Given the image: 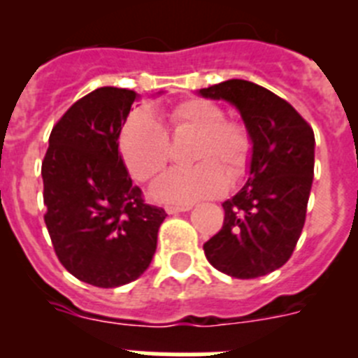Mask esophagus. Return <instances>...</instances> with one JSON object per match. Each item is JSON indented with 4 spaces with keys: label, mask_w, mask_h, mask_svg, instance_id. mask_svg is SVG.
<instances>
[{
    "label": "esophagus",
    "mask_w": 358,
    "mask_h": 358,
    "mask_svg": "<svg viewBox=\"0 0 358 358\" xmlns=\"http://www.w3.org/2000/svg\"><path fill=\"white\" fill-rule=\"evenodd\" d=\"M164 210H166V213L169 215H173V213H181V211L192 210V206H166Z\"/></svg>",
    "instance_id": "obj_1"
}]
</instances>
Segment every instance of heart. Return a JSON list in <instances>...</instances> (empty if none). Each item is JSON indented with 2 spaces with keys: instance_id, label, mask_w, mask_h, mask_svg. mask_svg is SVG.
Masks as SVG:
<instances>
[{
  "instance_id": "obj_1",
  "label": "heart",
  "mask_w": 358,
  "mask_h": 358,
  "mask_svg": "<svg viewBox=\"0 0 358 358\" xmlns=\"http://www.w3.org/2000/svg\"><path fill=\"white\" fill-rule=\"evenodd\" d=\"M176 134L192 132L195 141L188 159L194 166L173 169L152 186V199L163 204H192L217 197L227 188V176L238 181L252 157V138L245 125L226 120L217 103L189 98L166 113ZM120 152L134 179L145 182L159 176L172 157L169 134L157 120L136 113L120 132Z\"/></svg>"
}]
</instances>
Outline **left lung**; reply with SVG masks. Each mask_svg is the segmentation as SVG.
I'll list each match as a JSON object with an SVG mask.
<instances>
[{
	"label": "left lung",
	"mask_w": 358,
	"mask_h": 358,
	"mask_svg": "<svg viewBox=\"0 0 358 358\" xmlns=\"http://www.w3.org/2000/svg\"><path fill=\"white\" fill-rule=\"evenodd\" d=\"M199 94L235 106L252 138L248 181L222 204L224 226L204 243V255L227 276H265L287 264L301 236L314 131L289 102L255 82L231 78Z\"/></svg>",
	"instance_id": "left-lung-1"
}]
</instances>
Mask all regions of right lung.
Returning a JSON list of instances; mask_svg holds the SVG:
<instances>
[{
    "label": "right lung",
    "instance_id": "right-lung-1",
    "mask_svg": "<svg viewBox=\"0 0 358 358\" xmlns=\"http://www.w3.org/2000/svg\"><path fill=\"white\" fill-rule=\"evenodd\" d=\"M138 94L98 87L73 103L43 161L44 222L57 258L84 283L115 289L138 280L157 248L163 208L145 204L118 150Z\"/></svg>",
    "mask_w": 358,
    "mask_h": 358
}]
</instances>
